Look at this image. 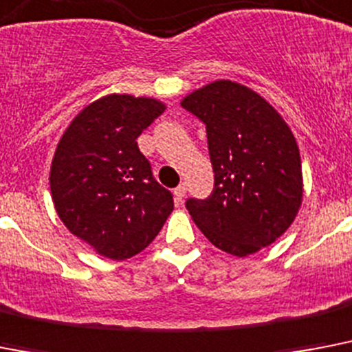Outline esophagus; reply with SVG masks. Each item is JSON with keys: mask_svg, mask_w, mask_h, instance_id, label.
Here are the masks:
<instances>
[{"mask_svg": "<svg viewBox=\"0 0 352 352\" xmlns=\"http://www.w3.org/2000/svg\"><path fill=\"white\" fill-rule=\"evenodd\" d=\"M173 195H175L177 202H182V199H184V195H186V184H184V182L177 186L175 191H173Z\"/></svg>", "mask_w": 352, "mask_h": 352, "instance_id": "obj_1", "label": "esophagus"}]
</instances>
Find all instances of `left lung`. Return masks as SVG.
Instances as JSON below:
<instances>
[{
  "label": "left lung",
  "instance_id": "left-lung-1",
  "mask_svg": "<svg viewBox=\"0 0 352 352\" xmlns=\"http://www.w3.org/2000/svg\"><path fill=\"white\" fill-rule=\"evenodd\" d=\"M181 107L206 124L215 173L206 199L186 210L211 244L248 256L273 244L302 202V161L289 126L270 102L239 82L215 81Z\"/></svg>",
  "mask_w": 352,
  "mask_h": 352
}]
</instances>
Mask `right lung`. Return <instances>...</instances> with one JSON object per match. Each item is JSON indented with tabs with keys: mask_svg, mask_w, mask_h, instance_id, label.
Wrapping results in <instances>:
<instances>
[{
	"mask_svg": "<svg viewBox=\"0 0 352 352\" xmlns=\"http://www.w3.org/2000/svg\"><path fill=\"white\" fill-rule=\"evenodd\" d=\"M162 111L155 99L107 96L85 108L57 144L50 168L57 215L107 258L141 253L173 211L171 191L137 146Z\"/></svg>",
	"mask_w": 352,
	"mask_h": 352,
	"instance_id": "1",
	"label": "right lung"
}]
</instances>
